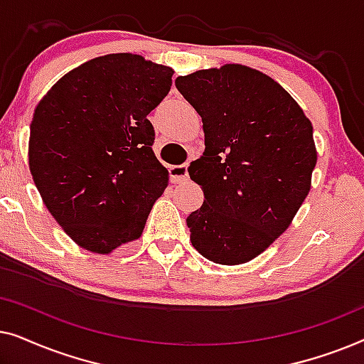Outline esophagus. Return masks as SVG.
Listing matches in <instances>:
<instances>
[{"mask_svg":"<svg viewBox=\"0 0 364 364\" xmlns=\"http://www.w3.org/2000/svg\"><path fill=\"white\" fill-rule=\"evenodd\" d=\"M187 164H182V166H172L168 168V176H171V181L173 183H181L188 181V171Z\"/></svg>","mask_w":364,"mask_h":364,"instance_id":"obj_1","label":"esophagus"}]
</instances>
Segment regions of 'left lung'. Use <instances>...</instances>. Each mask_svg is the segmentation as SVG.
<instances>
[{
    "label": "left lung",
    "mask_w": 364,
    "mask_h": 364,
    "mask_svg": "<svg viewBox=\"0 0 364 364\" xmlns=\"http://www.w3.org/2000/svg\"><path fill=\"white\" fill-rule=\"evenodd\" d=\"M202 117L203 156L188 167L203 203L187 217L198 253L240 265L265 252L290 227L316 166L313 126L270 76L242 64L176 79Z\"/></svg>",
    "instance_id": "1"
}]
</instances>
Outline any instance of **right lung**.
Here are the masks:
<instances>
[{"label": "right lung", "mask_w": 364, "mask_h": 364, "mask_svg": "<svg viewBox=\"0 0 364 364\" xmlns=\"http://www.w3.org/2000/svg\"><path fill=\"white\" fill-rule=\"evenodd\" d=\"M172 74L139 54H107L69 71L34 109L29 171L79 247L107 255L142 235L168 183L147 116L171 91Z\"/></svg>", "instance_id": "obj_1"}]
</instances>
